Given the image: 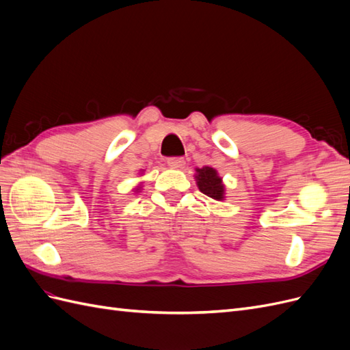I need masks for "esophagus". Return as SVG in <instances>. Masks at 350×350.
Segmentation results:
<instances>
[{
	"mask_svg": "<svg viewBox=\"0 0 350 350\" xmlns=\"http://www.w3.org/2000/svg\"><path fill=\"white\" fill-rule=\"evenodd\" d=\"M167 166L172 169H183L185 166V161L183 157H169L167 159Z\"/></svg>",
	"mask_w": 350,
	"mask_h": 350,
	"instance_id": "34e87169",
	"label": "esophagus"
}]
</instances>
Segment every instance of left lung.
Returning a JSON list of instances; mask_svg holds the SVG:
<instances>
[{
  "label": "left lung",
  "instance_id": "1",
  "mask_svg": "<svg viewBox=\"0 0 350 350\" xmlns=\"http://www.w3.org/2000/svg\"><path fill=\"white\" fill-rule=\"evenodd\" d=\"M194 178L201 193L216 201L225 200L224 179H221V176L219 175V172L215 167H210V166L196 167Z\"/></svg>",
  "mask_w": 350,
  "mask_h": 350
}]
</instances>
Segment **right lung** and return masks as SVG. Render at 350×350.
Masks as SVG:
<instances>
[{"mask_svg": "<svg viewBox=\"0 0 350 350\" xmlns=\"http://www.w3.org/2000/svg\"><path fill=\"white\" fill-rule=\"evenodd\" d=\"M140 189H142V185H137V187L134 188V191H135V193H140Z\"/></svg>", "mask_w": 350, "mask_h": 350, "instance_id": "right-lung-1", "label": "right lung"}]
</instances>
